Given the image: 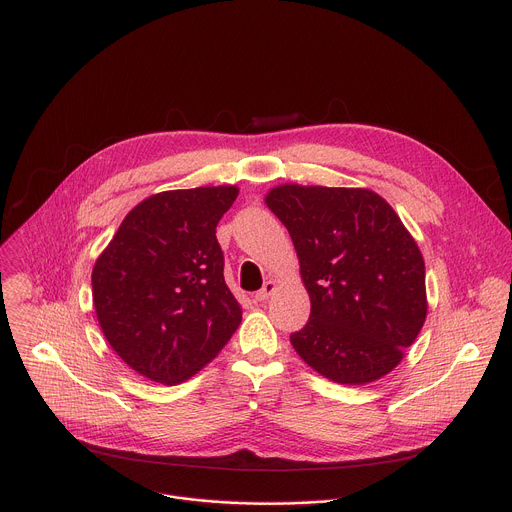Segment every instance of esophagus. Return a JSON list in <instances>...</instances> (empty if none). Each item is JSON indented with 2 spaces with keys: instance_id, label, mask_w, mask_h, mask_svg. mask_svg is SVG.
Wrapping results in <instances>:
<instances>
[{
  "instance_id": "esophagus-1",
  "label": "esophagus",
  "mask_w": 512,
  "mask_h": 512,
  "mask_svg": "<svg viewBox=\"0 0 512 512\" xmlns=\"http://www.w3.org/2000/svg\"><path fill=\"white\" fill-rule=\"evenodd\" d=\"M276 290V282H272V280H268V282H264V286H262V290H258L256 292V302H266L270 296H272V292Z\"/></svg>"
}]
</instances>
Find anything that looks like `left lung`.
<instances>
[{
	"label": "left lung",
	"mask_w": 512,
	"mask_h": 512,
	"mask_svg": "<svg viewBox=\"0 0 512 512\" xmlns=\"http://www.w3.org/2000/svg\"><path fill=\"white\" fill-rule=\"evenodd\" d=\"M286 226L310 296V318L290 334L298 356L340 384L388 374L426 318L422 254L370 190L284 184L266 196Z\"/></svg>",
	"instance_id": "obj_1"
}]
</instances>
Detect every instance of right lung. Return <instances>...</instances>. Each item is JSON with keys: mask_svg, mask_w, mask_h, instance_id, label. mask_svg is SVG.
I'll use <instances>...</instances> for the list:
<instances>
[{"mask_svg": "<svg viewBox=\"0 0 512 512\" xmlns=\"http://www.w3.org/2000/svg\"><path fill=\"white\" fill-rule=\"evenodd\" d=\"M236 196V186L154 194L124 218L96 260L92 292L102 332L154 382L196 374L242 320L216 238Z\"/></svg>", "mask_w": 512, "mask_h": 512, "instance_id": "right-lung-1", "label": "right lung"}]
</instances>
